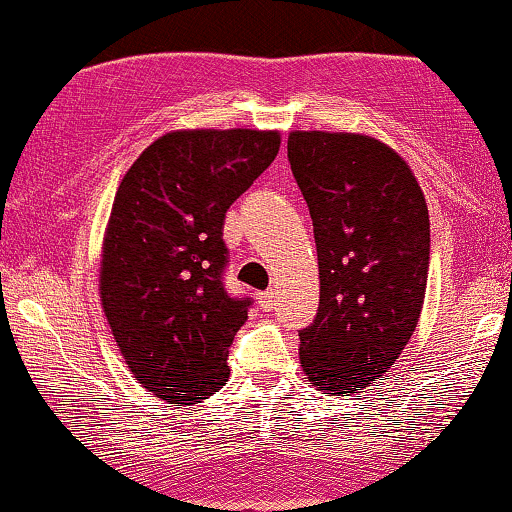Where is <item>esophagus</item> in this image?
I'll use <instances>...</instances> for the list:
<instances>
[{"instance_id":"34e87169","label":"esophagus","mask_w":512,"mask_h":512,"mask_svg":"<svg viewBox=\"0 0 512 512\" xmlns=\"http://www.w3.org/2000/svg\"><path fill=\"white\" fill-rule=\"evenodd\" d=\"M276 295H278L276 288H269V290H264V293H257V302H260V307L264 309V312H271V309L276 307Z\"/></svg>"}]
</instances>
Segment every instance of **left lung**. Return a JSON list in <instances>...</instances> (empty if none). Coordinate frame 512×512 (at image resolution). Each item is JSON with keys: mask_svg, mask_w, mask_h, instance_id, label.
<instances>
[{"mask_svg": "<svg viewBox=\"0 0 512 512\" xmlns=\"http://www.w3.org/2000/svg\"><path fill=\"white\" fill-rule=\"evenodd\" d=\"M288 160L319 257V312L300 331L309 383L349 397L390 371L411 340L430 267L428 203L383 141L290 132Z\"/></svg>", "mask_w": 512, "mask_h": 512, "instance_id": "8db88e82", "label": "left lung"}]
</instances>
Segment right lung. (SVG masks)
<instances>
[{
	"mask_svg": "<svg viewBox=\"0 0 512 512\" xmlns=\"http://www.w3.org/2000/svg\"><path fill=\"white\" fill-rule=\"evenodd\" d=\"M278 146L271 129H181L155 139L120 181L101 304L129 371L158 399L191 406L229 380L226 357L252 300L224 288V217Z\"/></svg>",
	"mask_w": 512,
	"mask_h": 512,
	"instance_id": "add662e5",
	"label": "right lung"
}]
</instances>
